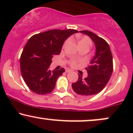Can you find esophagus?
I'll list each match as a JSON object with an SVG mask.
<instances>
[{
	"label": "esophagus",
	"mask_w": 133,
	"mask_h": 133,
	"mask_svg": "<svg viewBox=\"0 0 133 133\" xmlns=\"http://www.w3.org/2000/svg\"><path fill=\"white\" fill-rule=\"evenodd\" d=\"M71 69H65V72H71Z\"/></svg>",
	"instance_id": "34e87169"
}]
</instances>
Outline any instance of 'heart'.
Returning <instances> with one entry per match:
<instances>
[{"instance_id":"heart-1","label":"heart","mask_w":133,"mask_h":133,"mask_svg":"<svg viewBox=\"0 0 133 133\" xmlns=\"http://www.w3.org/2000/svg\"><path fill=\"white\" fill-rule=\"evenodd\" d=\"M69 39H68V40L65 41L64 44V46H65V45L68 44L69 42ZM77 41H78V46L79 48H83L84 47V46H88V47L90 48L91 44H92L91 39L88 37V36H77ZM78 63V61H75V60H71L70 61V65L71 66H76Z\"/></svg>"}]
</instances>
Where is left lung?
<instances>
[{"label":"left lung","mask_w":133,"mask_h":133,"mask_svg":"<svg viewBox=\"0 0 133 133\" xmlns=\"http://www.w3.org/2000/svg\"><path fill=\"white\" fill-rule=\"evenodd\" d=\"M90 36L95 43V55L86 70L88 76L83 79L79 74L76 82L72 84L74 91L79 96L88 97L97 94L105 88L113 71V59L109 45L104 39L87 30L79 31Z\"/></svg>","instance_id":"8db88e82"}]
</instances>
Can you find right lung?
<instances>
[{
	"instance_id": "add662e5",
	"label": "right lung",
	"mask_w": 133,
	"mask_h": 133,
	"mask_svg": "<svg viewBox=\"0 0 133 133\" xmlns=\"http://www.w3.org/2000/svg\"><path fill=\"white\" fill-rule=\"evenodd\" d=\"M76 33L78 31L73 29L51 30L29 39L20 57V69L24 82L32 91L46 95L53 91L57 79L65 69L49 70L52 59L59 54L65 40Z\"/></svg>"
}]
</instances>
